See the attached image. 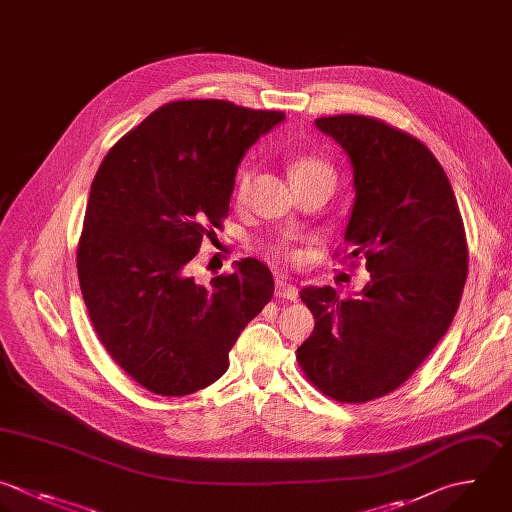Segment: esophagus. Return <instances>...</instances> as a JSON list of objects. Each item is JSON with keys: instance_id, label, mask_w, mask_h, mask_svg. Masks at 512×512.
Wrapping results in <instances>:
<instances>
[{"instance_id": "obj_1", "label": "esophagus", "mask_w": 512, "mask_h": 512, "mask_svg": "<svg viewBox=\"0 0 512 512\" xmlns=\"http://www.w3.org/2000/svg\"><path fill=\"white\" fill-rule=\"evenodd\" d=\"M276 298L282 300H298V288L288 284L286 280H276Z\"/></svg>"}]
</instances>
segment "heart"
Returning <instances> with one entry per match:
<instances>
[{
	"label": "heart",
	"mask_w": 512,
	"mask_h": 512,
	"mask_svg": "<svg viewBox=\"0 0 512 512\" xmlns=\"http://www.w3.org/2000/svg\"><path fill=\"white\" fill-rule=\"evenodd\" d=\"M290 178H292V184L306 182V180H328L334 184V170L324 160H318L314 156H300L290 166ZM250 186H252V170L242 168L236 176V186H234L236 202H246L250 194ZM270 252L272 256H278V258L296 260V252H292L288 246H282V244L274 246Z\"/></svg>",
	"instance_id": "heart-1"
}]
</instances>
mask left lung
Wrapping results in <instances>:
<instances>
[{
    "label": "left lung",
    "instance_id": "1",
    "mask_svg": "<svg viewBox=\"0 0 512 512\" xmlns=\"http://www.w3.org/2000/svg\"><path fill=\"white\" fill-rule=\"evenodd\" d=\"M314 124L350 158L356 198L344 242L348 258H366L370 280L346 300L330 286L302 288L316 322L296 360L326 396L368 402L406 382L446 334L466 282V234L420 140L354 114Z\"/></svg>",
    "mask_w": 512,
    "mask_h": 512
}]
</instances>
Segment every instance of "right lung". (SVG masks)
I'll use <instances>...</instances> for the list:
<instances>
[{"label":"right lung","mask_w":512,"mask_h":512,"mask_svg":"<svg viewBox=\"0 0 512 512\" xmlns=\"http://www.w3.org/2000/svg\"><path fill=\"white\" fill-rule=\"evenodd\" d=\"M286 116L224 100L152 112L104 158L78 246L90 320L110 356L146 390L186 396L228 370V352L274 294L256 258L208 286L188 274L230 210L246 150Z\"/></svg>","instance_id":"obj_1"}]
</instances>
